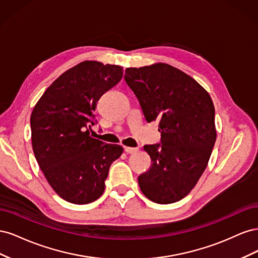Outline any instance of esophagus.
I'll return each instance as SVG.
<instances>
[{
	"label": "esophagus",
	"mask_w": 258,
	"mask_h": 258,
	"mask_svg": "<svg viewBox=\"0 0 258 258\" xmlns=\"http://www.w3.org/2000/svg\"><path fill=\"white\" fill-rule=\"evenodd\" d=\"M139 151L138 147H129V146H124V152L127 154H135Z\"/></svg>",
	"instance_id": "1"
}]
</instances>
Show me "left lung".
Masks as SVG:
<instances>
[{
	"label": "left lung",
	"instance_id": "1",
	"mask_svg": "<svg viewBox=\"0 0 258 258\" xmlns=\"http://www.w3.org/2000/svg\"><path fill=\"white\" fill-rule=\"evenodd\" d=\"M124 81L147 122L158 120L161 144L145 145L152 166L138 177L153 202L173 204L196 186L216 140L214 104L209 92L181 70L154 63L128 68Z\"/></svg>",
	"mask_w": 258,
	"mask_h": 258
}]
</instances>
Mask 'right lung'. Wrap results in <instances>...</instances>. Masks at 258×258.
I'll return each mask as SVG.
<instances>
[{
    "mask_svg": "<svg viewBox=\"0 0 258 258\" xmlns=\"http://www.w3.org/2000/svg\"><path fill=\"white\" fill-rule=\"evenodd\" d=\"M122 77V68L86 60L62 73L31 114V140L38 166L57 195L75 205L102 196L112 162L123 148L89 134L101 96Z\"/></svg>",
    "mask_w": 258,
    "mask_h": 258,
    "instance_id": "right-lung-1",
    "label": "right lung"
}]
</instances>
